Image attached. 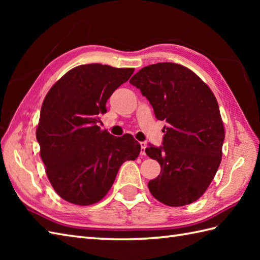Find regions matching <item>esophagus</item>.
<instances>
[{"label": "esophagus", "mask_w": 260, "mask_h": 260, "mask_svg": "<svg viewBox=\"0 0 260 260\" xmlns=\"http://www.w3.org/2000/svg\"><path fill=\"white\" fill-rule=\"evenodd\" d=\"M146 146H147V145H146L145 142H142V143H141V155H142V156L146 155V152H145Z\"/></svg>", "instance_id": "34e87169"}]
</instances>
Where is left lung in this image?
<instances>
[{"label": "left lung", "instance_id": "8db88e82", "mask_svg": "<svg viewBox=\"0 0 260 260\" xmlns=\"http://www.w3.org/2000/svg\"><path fill=\"white\" fill-rule=\"evenodd\" d=\"M129 82L150 101L155 117L168 123L163 145L145 148L161 165L148 182L150 192L170 207L197 201L221 163L224 127L213 92L192 70L173 62L147 66Z\"/></svg>", "mask_w": 260, "mask_h": 260}]
</instances>
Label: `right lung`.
<instances>
[{
	"mask_svg": "<svg viewBox=\"0 0 260 260\" xmlns=\"http://www.w3.org/2000/svg\"><path fill=\"white\" fill-rule=\"evenodd\" d=\"M133 73L134 68L81 64L48 91L36 135L48 179L63 200L77 206L101 201L120 165L139 156L141 145L131 134L115 137L97 125L107 99Z\"/></svg>",
	"mask_w": 260,
	"mask_h": 260,
	"instance_id": "right-lung-1",
	"label": "right lung"
}]
</instances>
